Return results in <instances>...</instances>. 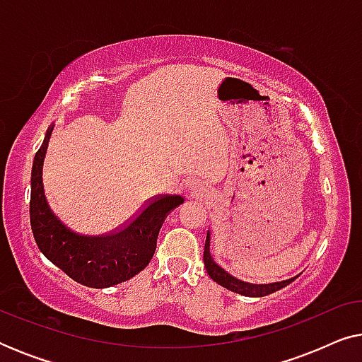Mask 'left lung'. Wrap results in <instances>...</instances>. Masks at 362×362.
Instances as JSON below:
<instances>
[{
  "instance_id": "1",
  "label": "left lung",
  "mask_w": 362,
  "mask_h": 362,
  "mask_svg": "<svg viewBox=\"0 0 362 362\" xmlns=\"http://www.w3.org/2000/svg\"><path fill=\"white\" fill-rule=\"evenodd\" d=\"M209 242H211V232H206V244H204V265L209 276L217 284L224 286V288L234 291V293L239 295H245V296H265L274 293V291H279L280 288H284L288 284H291L295 279L290 280H284V281H276V284H269V285H252V284H245V281H240L234 279V276L227 274L224 269H221L219 265L212 260L211 250H209Z\"/></svg>"
}]
</instances>
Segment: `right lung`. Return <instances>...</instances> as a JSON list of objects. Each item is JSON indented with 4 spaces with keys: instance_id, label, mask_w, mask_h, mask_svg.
<instances>
[{
    "instance_id": "right-lung-1",
    "label": "right lung",
    "mask_w": 362,
    "mask_h": 362,
    "mask_svg": "<svg viewBox=\"0 0 362 362\" xmlns=\"http://www.w3.org/2000/svg\"><path fill=\"white\" fill-rule=\"evenodd\" d=\"M54 127L34 158L31 177V227L39 250L77 284L107 288L130 280L150 264L165 217L185 202L181 196H155L120 229L102 237H86L69 229L54 214L44 191V161Z\"/></svg>"
}]
</instances>
